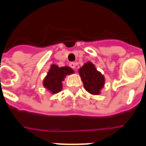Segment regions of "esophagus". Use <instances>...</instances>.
<instances>
[{
  "label": "esophagus",
  "mask_w": 146,
  "mask_h": 146,
  "mask_svg": "<svg viewBox=\"0 0 146 146\" xmlns=\"http://www.w3.org/2000/svg\"><path fill=\"white\" fill-rule=\"evenodd\" d=\"M70 66L71 67V68H73V69H75L76 68V63L75 62H70Z\"/></svg>",
  "instance_id": "esophagus-1"
}]
</instances>
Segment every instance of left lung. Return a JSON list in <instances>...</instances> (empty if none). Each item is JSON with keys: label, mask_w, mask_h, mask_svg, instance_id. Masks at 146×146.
<instances>
[{"label": "left lung", "mask_w": 146, "mask_h": 146, "mask_svg": "<svg viewBox=\"0 0 146 146\" xmlns=\"http://www.w3.org/2000/svg\"><path fill=\"white\" fill-rule=\"evenodd\" d=\"M84 87L90 94L98 95L105 85V77L95 68V65L88 62L78 70Z\"/></svg>", "instance_id": "obj_1"}]
</instances>
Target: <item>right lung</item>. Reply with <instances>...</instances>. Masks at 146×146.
Instances as JSON below:
<instances>
[{
    "instance_id": "right-lung-1",
    "label": "right lung",
    "mask_w": 146,
    "mask_h": 146,
    "mask_svg": "<svg viewBox=\"0 0 146 146\" xmlns=\"http://www.w3.org/2000/svg\"><path fill=\"white\" fill-rule=\"evenodd\" d=\"M73 73V70L69 66L58 67L57 65L52 64L43 80V85L51 94L58 93L62 89V81L65 77Z\"/></svg>"
}]
</instances>
